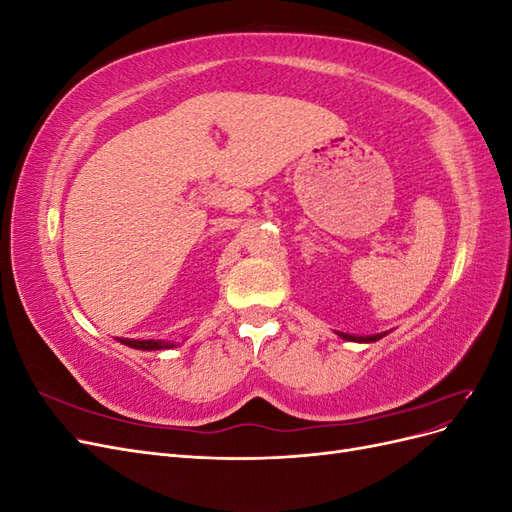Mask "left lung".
I'll list each match as a JSON object with an SVG mask.
<instances>
[{
    "label": "left lung",
    "instance_id": "8db88e82",
    "mask_svg": "<svg viewBox=\"0 0 512 512\" xmlns=\"http://www.w3.org/2000/svg\"><path fill=\"white\" fill-rule=\"evenodd\" d=\"M339 337L346 339V342H356V344H371V342H378L384 335L389 333H376V335H350V333H342V331H335Z\"/></svg>",
    "mask_w": 512,
    "mask_h": 512
}]
</instances>
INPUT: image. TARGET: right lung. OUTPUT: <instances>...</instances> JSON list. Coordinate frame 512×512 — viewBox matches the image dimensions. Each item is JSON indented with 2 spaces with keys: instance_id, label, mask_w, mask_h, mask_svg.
<instances>
[{
  "instance_id": "add662e5",
  "label": "right lung",
  "mask_w": 512,
  "mask_h": 512,
  "mask_svg": "<svg viewBox=\"0 0 512 512\" xmlns=\"http://www.w3.org/2000/svg\"><path fill=\"white\" fill-rule=\"evenodd\" d=\"M117 342L123 346H130L136 350H166V348H175V342H164V339H123L117 337Z\"/></svg>"
}]
</instances>
